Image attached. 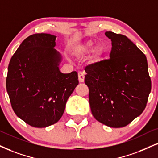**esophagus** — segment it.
Returning <instances> with one entry per match:
<instances>
[{
	"instance_id": "34e87169",
	"label": "esophagus",
	"mask_w": 158,
	"mask_h": 158,
	"mask_svg": "<svg viewBox=\"0 0 158 158\" xmlns=\"http://www.w3.org/2000/svg\"><path fill=\"white\" fill-rule=\"evenodd\" d=\"M84 78H85V74L83 72H79L78 73V80L79 82L83 83L84 81Z\"/></svg>"
}]
</instances>
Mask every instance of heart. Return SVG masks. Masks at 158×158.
<instances>
[{"label":"heart","mask_w":158,"mask_h":158,"mask_svg":"<svg viewBox=\"0 0 158 158\" xmlns=\"http://www.w3.org/2000/svg\"><path fill=\"white\" fill-rule=\"evenodd\" d=\"M91 50V58L97 61L104 52V48L100 44L94 45V41L87 40L82 42L74 49L73 54L76 58H81L88 54Z\"/></svg>","instance_id":"obj_1"}]
</instances>
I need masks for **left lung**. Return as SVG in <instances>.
I'll use <instances>...</instances> for the list:
<instances>
[{"mask_svg":"<svg viewBox=\"0 0 158 158\" xmlns=\"http://www.w3.org/2000/svg\"><path fill=\"white\" fill-rule=\"evenodd\" d=\"M110 58L85 68V83L94 117L110 127H123L143 111L152 83L146 56L126 36L106 32Z\"/></svg>","mask_w":158,"mask_h":158,"instance_id":"obj_1","label":"left lung"}]
</instances>
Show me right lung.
Segmentation results:
<instances>
[{"mask_svg": "<svg viewBox=\"0 0 158 158\" xmlns=\"http://www.w3.org/2000/svg\"><path fill=\"white\" fill-rule=\"evenodd\" d=\"M56 36L34 34L21 43L8 67L6 90L19 118L34 127L56 123L66 102L78 85L77 73L58 69L61 56L55 49Z\"/></svg>", "mask_w": 158, "mask_h": 158, "instance_id": "1", "label": "right lung"}]
</instances>
